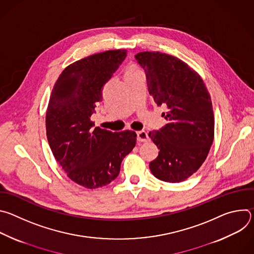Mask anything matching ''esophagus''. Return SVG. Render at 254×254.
<instances>
[{"mask_svg":"<svg viewBox=\"0 0 254 254\" xmlns=\"http://www.w3.org/2000/svg\"><path fill=\"white\" fill-rule=\"evenodd\" d=\"M136 138L139 142H144L149 140V135L146 130H139L136 132Z\"/></svg>","mask_w":254,"mask_h":254,"instance_id":"esophagus-1","label":"esophagus"}]
</instances>
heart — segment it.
<instances>
[{"mask_svg":"<svg viewBox=\"0 0 254 254\" xmlns=\"http://www.w3.org/2000/svg\"><path fill=\"white\" fill-rule=\"evenodd\" d=\"M135 71H139V70H137V69H135V68H130L127 73H131V72H135Z\"/></svg>","mask_w":254,"mask_h":254,"instance_id":"1","label":"heart"}]
</instances>
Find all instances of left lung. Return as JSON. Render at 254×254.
<instances>
[{
	"label": "left lung",
	"mask_w": 254,
	"mask_h": 254,
	"mask_svg": "<svg viewBox=\"0 0 254 254\" xmlns=\"http://www.w3.org/2000/svg\"><path fill=\"white\" fill-rule=\"evenodd\" d=\"M134 57L146 72L154 101L167 107L168 124L149 133L160 149L150 170L159 180L180 183L198 171L212 146L214 114L210 94L197 72L175 56L147 51Z\"/></svg>",
	"instance_id": "left-lung-1"
}]
</instances>
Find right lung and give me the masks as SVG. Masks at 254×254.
<instances>
[{
  "label": "right lung",
  "instance_id": "right-lung-1",
  "mask_svg": "<svg viewBox=\"0 0 254 254\" xmlns=\"http://www.w3.org/2000/svg\"><path fill=\"white\" fill-rule=\"evenodd\" d=\"M126 49L93 54L68 65L59 75L46 112V134L54 158L69 179L96 189L120 174L124 158L135 146L132 130L94 127L91 116L102 87L127 57Z\"/></svg>",
  "mask_w": 254,
  "mask_h": 254
}]
</instances>
